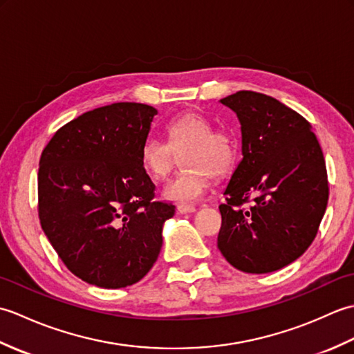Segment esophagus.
Instances as JSON below:
<instances>
[{"label": "esophagus", "mask_w": 354, "mask_h": 354, "mask_svg": "<svg viewBox=\"0 0 354 354\" xmlns=\"http://www.w3.org/2000/svg\"><path fill=\"white\" fill-rule=\"evenodd\" d=\"M196 212V208L193 205H178V213L185 214V213H194Z\"/></svg>", "instance_id": "34e87169"}]
</instances>
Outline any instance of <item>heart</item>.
Instances as JSON below:
<instances>
[{
	"label": "heart",
	"mask_w": 354,
	"mask_h": 354,
	"mask_svg": "<svg viewBox=\"0 0 354 354\" xmlns=\"http://www.w3.org/2000/svg\"><path fill=\"white\" fill-rule=\"evenodd\" d=\"M169 142L149 135L141 142L140 162L150 176L160 179L183 155L185 169L162 187V196L178 204L199 201L208 190L212 176H223L234 167L239 146L228 127H217L198 112L173 118L167 124Z\"/></svg>",
	"instance_id": "b5f03b06"
}]
</instances>
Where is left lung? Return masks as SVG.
<instances>
[{
    "instance_id": "8db88e82",
    "label": "left lung",
    "mask_w": 354,
    "mask_h": 354,
    "mask_svg": "<svg viewBox=\"0 0 354 354\" xmlns=\"http://www.w3.org/2000/svg\"><path fill=\"white\" fill-rule=\"evenodd\" d=\"M221 103L239 118L243 158L219 205L217 248L239 270L274 272L317 236L328 201L324 155L310 123L274 97L239 91Z\"/></svg>"
}]
</instances>
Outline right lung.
<instances>
[{
    "mask_svg": "<svg viewBox=\"0 0 354 354\" xmlns=\"http://www.w3.org/2000/svg\"><path fill=\"white\" fill-rule=\"evenodd\" d=\"M156 114L129 102L93 109L62 126L41 155V227L64 265L89 284H135L161 251L175 205L153 201L140 162Z\"/></svg>",
    "mask_w": 354,
    "mask_h": 354,
    "instance_id": "1",
    "label": "right lung"
}]
</instances>
